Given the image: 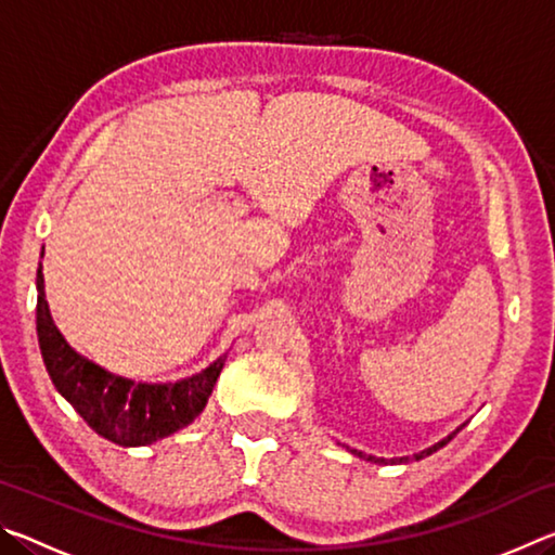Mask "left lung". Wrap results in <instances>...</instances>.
<instances>
[{"label":"left lung","mask_w":555,"mask_h":555,"mask_svg":"<svg viewBox=\"0 0 555 555\" xmlns=\"http://www.w3.org/2000/svg\"><path fill=\"white\" fill-rule=\"evenodd\" d=\"M455 434H457V430H455ZM455 434H453V436H455ZM453 436H448L446 440H440V443H438V446H434V448H428V450H424V453H418V455H413V457H416V460H421V457H426V455H430V453H436V450H438V448H443V446L448 443V440H450V438H453ZM352 453H354V455H360V457H367V460H372V463H382V465H384V463H387V460H384V457H372V455H362V453H357V450H352ZM406 460H409V457H399V463H406Z\"/></svg>","instance_id":"left-lung-1"}]
</instances>
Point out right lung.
<instances>
[{"instance_id": "right-lung-1", "label": "right lung", "mask_w": 555, "mask_h": 555, "mask_svg": "<svg viewBox=\"0 0 555 555\" xmlns=\"http://www.w3.org/2000/svg\"><path fill=\"white\" fill-rule=\"evenodd\" d=\"M36 333L51 379L73 409L102 438L119 446H149L191 424L208 403L224 357L208 370L176 384H134L88 362L63 340L53 325L43 294V274L36 276Z\"/></svg>"}]
</instances>
